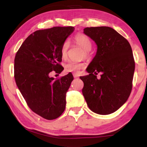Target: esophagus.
I'll return each mask as SVG.
<instances>
[{
  "mask_svg": "<svg viewBox=\"0 0 147 147\" xmlns=\"http://www.w3.org/2000/svg\"><path fill=\"white\" fill-rule=\"evenodd\" d=\"M73 77H75V78H77V77H79V75H78V74L74 73V74H73Z\"/></svg>",
  "mask_w": 147,
  "mask_h": 147,
  "instance_id": "obj_1",
  "label": "esophagus"
}]
</instances>
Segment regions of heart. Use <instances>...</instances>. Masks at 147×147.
Segmentation results:
<instances>
[{
    "instance_id": "b5f03b06",
    "label": "heart",
    "mask_w": 147,
    "mask_h": 147,
    "mask_svg": "<svg viewBox=\"0 0 147 147\" xmlns=\"http://www.w3.org/2000/svg\"><path fill=\"white\" fill-rule=\"evenodd\" d=\"M75 43L78 45L84 50V56L88 58L90 56L89 52L92 49V44L90 38L84 34H78L74 38ZM70 48V43L68 41H65L63 43L61 48V55L63 59H66L68 55V50ZM86 64L82 62H77L70 61L65 65V70L68 72L78 73L79 70L85 68Z\"/></svg>"
}]
</instances>
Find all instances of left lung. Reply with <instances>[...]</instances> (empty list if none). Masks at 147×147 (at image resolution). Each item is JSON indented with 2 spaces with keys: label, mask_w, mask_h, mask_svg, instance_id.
Instances as JSON below:
<instances>
[{
  "label": "left lung",
  "mask_w": 147,
  "mask_h": 147,
  "mask_svg": "<svg viewBox=\"0 0 147 147\" xmlns=\"http://www.w3.org/2000/svg\"><path fill=\"white\" fill-rule=\"evenodd\" d=\"M84 32L97 45L95 57L82 76V93L91 111L114 113L127 101L133 86L135 61L129 41L109 27H90ZM99 73V78L96 75Z\"/></svg>",
  "instance_id": "1"
}]
</instances>
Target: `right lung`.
<instances>
[{"label": "right lung", "mask_w": 147, "mask_h": 147, "mask_svg": "<svg viewBox=\"0 0 147 147\" xmlns=\"http://www.w3.org/2000/svg\"><path fill=\"white\" fill-rule=\"evenodd\" d=\"M75 28L54 27L35 31L16 52L14 79L28 106L41 117L57 119L65 109V95L73 76L72 73L54 79L51 72L63 70L61 48Z\"/></svg>", "instance_id": "obj_1"}]
</instances>
